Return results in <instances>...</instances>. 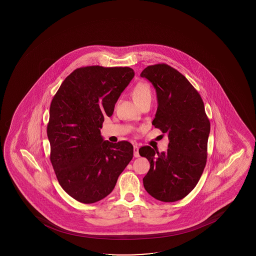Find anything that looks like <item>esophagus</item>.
<instances>
[{
  "mask_svg": "<svg viewBox=\"0 0 256 256\" xmlns=\"http://www.w3.org/2000/svg\"><path fill=\"white\" fill-rule=\"evenodd\" d=\"M138 150V146H136V145H134V148H133V151H134V156H135V157H136V158L140 156V154H139Z\"/></svg>",
  "mask_w": 256,
  "mask_h": 256,
  "instance_id": "1",
  "label": "esophagus"
}]
</instances>
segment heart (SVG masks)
Instances as JSON below:
<instances>
[{
  "instance_id": "obj_1",
  "label": "heart",
  "mask_w": 256,
  "mask_h": 256,
  "mask_svg": "<svg viewBox=\"0 0 256 256\" xmlns=\"http://www.w3.org/2000/svg\"><path fill=\"white\" fill-rule=\"evenodd\" d=\"M133 96L136 102L141 105L142 103L152 100L153 94L150 84L147 82H139L133 90Z\"/></svg>"
}]
</instances>
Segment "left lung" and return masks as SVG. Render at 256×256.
<instances>
[{
    "label": "left lung",
    "mask_w": 256,
    "mask_h": 256,
    "mask_svg": "<svg viewBox=\"0 0 256 256\" xmlns=\"http://www.w3.org/2000/svg\"><path fill=\"white\" fill-rule=\"evenodd\" d=\"M156 88L158 108L153 124L166 133L168 150H139L150 169L144 186L157 200L174 202L190 194L200 180L208 156L210 122L196 90L182 74L166 64L148 66L142 74Z\"/></svg>",
    "instance_id": "1"
}]
</instances>
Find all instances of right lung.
Segmentation results:
<instances>
[{"label": "right lung", "mask_w": 256, "mask_h": 256, "mask_svg": "<svg viewBox=\"0 0 256 256\" xmlns=\"http://www.w3.org/2000/svg\"><path fill=\"white\" fill-rule=\"evenodd\" d=\"M134 76L130 68H78L51 102L50 162L62 188L80 202L90 204L108 196L132 159V144L104 141L100 129Z\"/></svg>", "instance_id": "right-lung-1"}]
</instances>
